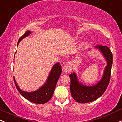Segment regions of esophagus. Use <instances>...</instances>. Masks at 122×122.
Segmentation results:
<instances>
[{
    "label": "esophagus",
    "instance_id": "1",
    "mask_svg": "<svg viewBox=\"0 0 122 122\" xmlns=\"http://www.w3.org/2000/svg\"><path fill=\"white\" fill-rule=\"evenodd\" d=\"M72 66L71 62H66V64L64 65L63 67V72L65 73H69L70 72L72 71Z\"/></svg>",
    "mask_w": 122,
    "mask_h": 122
}]
</instances>
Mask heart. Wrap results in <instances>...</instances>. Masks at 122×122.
I'll list each match as a JSON object with an SVG mask.
<instances>
[{
	"instance_id": "1",
	"label": "heart",
	"mask_w": 122,
	"mask_h": 122,
	"mask_svg": "<svg viewBox=\"0 0 122 122\" xmlns=\"http://www.w3.org/2000/svg\"><path fill=\"white\" fill-rule=\"evenodd\" d=\"M83 45H84V43H82V44H81V46H83Z\"/></svg>"
}]
</instances>
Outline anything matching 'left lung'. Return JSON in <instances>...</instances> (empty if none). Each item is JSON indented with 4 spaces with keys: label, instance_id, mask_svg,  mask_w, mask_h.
I'll return each mask as SVG.
<instances>
[{
    "label": "left lung",
    "instance_id": "1",
    "mask_svg": "<svg viewBox=\"0 0 122 122\" xmlns=\"http://www.w3.org/2000/svg\"><path fill=\"white\" fill-rule=\"evenodd\" d=\"M94 49L98 50L102 54L107 62V66L104 68L102 78L97 84L93 86H86L80 82L75 72L69 75L71 94L77 102L84 104L97 100L105 92L110 81L111 68L113 62L112 53L107 46L98 45L94 46Z\"/></svg>",
    "mask_w": 122,
    "mask_h": 122
}]
</instances>
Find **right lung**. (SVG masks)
<instances>
[{"mask_svg": "<svg viewBox=\"0 0 122 122\" xmlns=\"http://www.w3.org/2000/svg\"><path fill=\"white\" fill-rule=\"evenodd\" d=\"M31 33L32 32L30 30H26V32L18 40L17 46L20 41L24 38L29 36ZM61 72H62V68H61V65L59 62H57L52 67L45 84L37 90L32 92H27L22 90L19 87L17 83L16 82L14 77V81L18 91L24 98L33 103L43 104L47 102L53 97L55 88H56V85H57Z\"/></svg>", "mask_w": 122, "mask_h": 122, "instance_id": "right-lung-1", "label": "right lung"}]
</instances>
